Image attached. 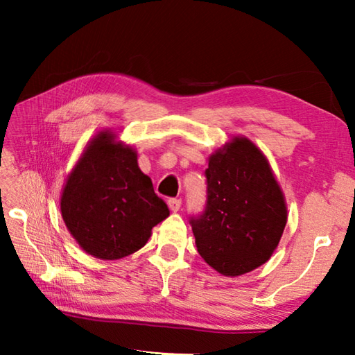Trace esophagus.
Instances as JSON below:
<instances>
[{"label": "esophagus", "instance_id": "1", "mask_svg": "<svg viewBox=\"0 0 355 355\" xmlns=\"http://www.w3.org/2000/svg\"><path fill=\"white\" fill-rule=\"evenodd\" d=\"M168 206L172 212H178L180 207H182V200L180 198H171L168 200Z\"/></svg>", "mask_w": 355, "mask_h": 355}]
</instances>
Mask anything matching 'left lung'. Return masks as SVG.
I'll list each match as a JSON object with an SVG mask.
<instances>
[{
    "instance_id": "left-lung-1",
    "label": "left lung",
    "mask_w": 355,
    "mask_h": 355,
    "mask_svg": "<svg viewBox=\"0 0 355 355\" xmlns=\"http://www.w3.org/2000/svg\"><path fill=\"white\" fill-rule=\"evenodd\" d=\"M205 210L191 216L198 253L224 276L266 263L286 224V207L267 158L250 140L233 139L210 157Z\"/></svg>"
}]
</instances>
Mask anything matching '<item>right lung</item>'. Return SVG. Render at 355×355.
Instances as JSON below:
<instances>
[{
  "mask_svg": "<svg viewBox=\"0 0 355 355\" xmlns=\"http://www.w3.org/2000/svg\"><path fill=\"white\" fill-rule=\"evenodd\" d=\"M101 132L67 178L61 212L79 245L99 259H120L148 243L169 216L166 202L137 164V154Z\"/></svg>",
  "mask_w": 355,
  "mask_h": 355,
  "instance_id": "right-lung-1",
  "label": "right lung"
}]
</instances>
